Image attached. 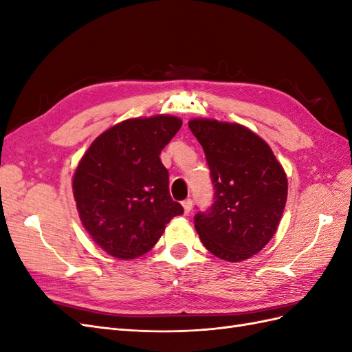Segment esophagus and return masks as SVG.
<instances>
[{"label": "esophagus", "instance_id": "esophagus-1", "mask_svg": "<svg viewBox=\"0 0 352 352\" xmlns=\"http://www.w3.org/2000/svg\"><path fill=\"white\" fill-rule=\"evenodd\" d=\"M192 202H194V201L190 199V198H188V199H185V201L182 202V206H184V210H185L186 214L190 211V208H192Z\"/></svg>", "mask_w": 352, "mask_h": 352}]
</instances>
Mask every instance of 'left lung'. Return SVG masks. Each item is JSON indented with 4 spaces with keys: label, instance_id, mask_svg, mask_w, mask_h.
<instances>
[{
    "label": "left lung",
    "instance_id": "obj_1",
    "mask_svg": "<svg viewBox=\"0 0 352 352\" xmlns=\"http://www.w3.org/2000/svg\"><path fill=\"white\" fill-rule=\"evenodd\" d=\"M189 129L204 150L214 189L194 221L204 247L226 261L264 248L283 214L287 180L270 146L236 123L195 119Z\"/></svg>",
    "mask_w": 352,
    "mask_h": 352
}]
</instances>
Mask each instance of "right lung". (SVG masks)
<instances>
[{
	"instance_id": "add662e5",
	"label": "right lung",
	"mask_w": 352,
	"mask_h": 352,
	"mask_svg": "<svg viewBox=\"0 0 352 352\" xmlns=\"http://www.w3.org/2000/svg\"><path fill=\"white\" fill-rule=\"evenodd\" d=\"M182 126L173 116L131 119L105 131L88 148L73 177L80 220L116 258L150 251L184 207L168 190L160 154Z\"/></svg>"
}]
</instances>
